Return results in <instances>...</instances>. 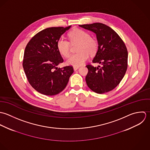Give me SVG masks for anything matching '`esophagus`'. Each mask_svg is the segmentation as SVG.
Wrapping results in <instances>:
<instances>
[{
    "mask_svg": "<svg viewBox=\"0 0 150 150\" xmlns=\"http://www.w3.org/2000/svg\"><path fill=\"white\" fill-rule=\"evenodd\" d=\"M79 68V67H74V71H76L77 69H78Z\"/></svg>",
    "mask_w": 150,
    "mask_h": 150,
    "instance_id": "34e87169",
    "label": "esophagus"
}]
</instances>
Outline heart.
<instances>
[{"instance_id": "b5f03b06", "label": "heart", "mask_w": 150, "mask_h": 150, "mask_svg": "<svg viewBox=\"0 0 150 150\" xmlns=\"http://www.w3.org/2000/svg\"><path fill=\"white\" fill-rule=\"evenodd\" d=\"M68 38L70 42L74 45L79 43L76 54H71L67 60L68 64L79 67L83 65L90 55L94 54L98 49L97 40L90 37V35L86 31L75 29L68 33ZM58 50L64 57H68L70 53L71 44L69 42L64 38H60L57 43Z\"/></svg>"}]
</instances>
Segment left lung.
Returning a JSON list of instances; mask_svg holds the SVG:
<instances>
[{"label":"left lung","mask_w":150,"mask_h":150,"mask_svg":"<svg viewBox=\"0 0 150 150\" xmlns=\"http://www.w3.org/2000/svg\"><path fill=\"white\" fill-rule=\"evenodd\" d=\"M79 26L96 33L98 46L92 62L101 64L97 67L86 65L87 85L98 94L113 90L120 84L127 68L128 53L123 41L115 30L104 24Z\"/></svg>","instance_id":"8db88e82"}]
</instances>
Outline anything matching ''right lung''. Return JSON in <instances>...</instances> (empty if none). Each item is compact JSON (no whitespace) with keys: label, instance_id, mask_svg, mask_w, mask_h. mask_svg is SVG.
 <instances>
[{"label":"right lung","instance_id":"add662e5","mask_svg":"<svg viewBox=\"0 0 150 150\" xmlns=\"http://www.w3.org/2000/svg\"><path fill=\"white\" fill-rule=\"evenodd\" d=\"M71 28L51 27L36 33L25 49L23 66L32 87L41 94L54 96L64 90L74 72L72 66L58 68L64 60L57 43Z\"/></svg>","mask_w":150,"mask_h":150}]
</instances>
